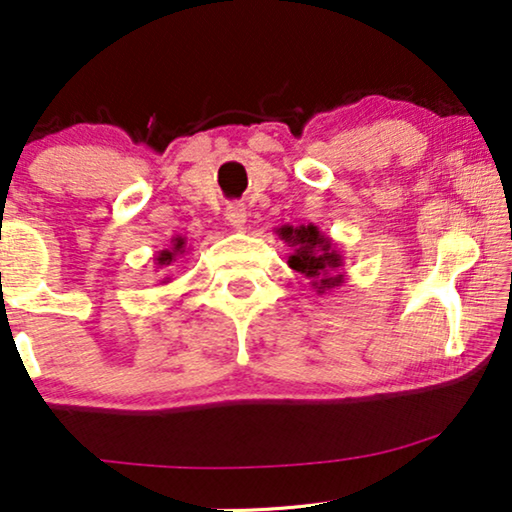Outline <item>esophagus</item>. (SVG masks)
I'll return each mask as SVG.
<instances>
[{"instance_id": "esophagus-1", "label": "esophagus", "mask_w": 512, "mask_h": 512, "mask_svg": "<svg viewBox=\"0 0 512 512\" xmlns=\"http://www.w3.org/2000/svg\"><path fill=\"white\" fill-rule=\"evenodd\" d=\"M226 221L230 226L242 230L244 223H247V207L242 205V202H230L226 207Z\"/></svg>"}]
</instances>
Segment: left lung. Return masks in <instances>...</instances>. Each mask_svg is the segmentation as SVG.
Here are the masks:
<instances>
[{
  "instance_id": "obj_1",
  "label": "left lung",
  "mask_w": 512,
  "mask_h": 512,
  "mask_svg": "<svg viewBox=\"0 0 512 512\" xmlns=\"http://www.w3.org/2000/svg\"><path fill=\"white\" fill-rule=\"evenodd\" d=\"M275 233L279 240H284L291 247L289 261H286L289 268L310 279V286L319 296L338 289L345 282V275L340 272L345 265V256L333 242V237L321 233L314 223H307V226H289L286 223Z\"/></svg>"
}]
</instances>
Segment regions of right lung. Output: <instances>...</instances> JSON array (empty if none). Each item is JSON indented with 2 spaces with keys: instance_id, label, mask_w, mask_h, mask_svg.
I'll use <instances>...</instances> for the list:
<instances>
[{
  "instance_id": "add662e5",
  "label": "right lung",
  "mask_w": 512,
  "mask_h": 512,
  "mask_svg": "<svg viewBox=\"0 0 512 512\" xmlns=\"http://www.w3.org/2000/svg\"><path fill=\"white\" fill-rule=\"evenodd\" d=\"M186 237H181V235H177V237H172V244L167 249H163V251H158V256H156V265L158 268H170V265H174L177 263V258H181L186 254ZM170 282V277H165L163 282L160 284H167Z\"/></svg>"
}]
</instances>
